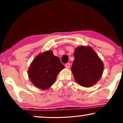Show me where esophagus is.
Returning <instances> with one entry per match:
<instances>
[{
  "mask_svg": "<svg viewBox=\"0 0 123 123\" xmlns=\"http://www.w3.org/2000/svg\"><path fill=\"white\" fill-rule=\"evenodd\" d=\"M70 64L69 63H67L66 64H65V68H66L69 69V68H70Z\"/></svg>",
  "mask_w": 123,
  "mask_h": 123,
  "instance_id": "1",
  "label": "esophagus"
}]
</instances>
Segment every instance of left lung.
<instances>
[{
	"mask_svg": "<svg viewBox=\"0 0 123 123\" xmlns=\"http://www.w3.org/2000/svg\"><path fill=\"white\" fill-rule=\"evenodd\" d=\"M71 70L77 83L85 87L95 85L101 78L104 63L93 49L80 46L75 49Z\"/></svg>",
	"mask_w": 123,
	"mask_h": 123,
	"instance_id": "8db88e82",
	"label": "left lung"
}]
</instances>
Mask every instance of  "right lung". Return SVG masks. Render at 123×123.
<instances>
[{"label": "right lung", "mask_w": 123, "mask_h": 123, "mask_svg": "<svg viewBox=\"0 0 123 123\" xmlns=\"http://www.w3.org/2000/svg\"><path fill=\"white\" fill-rule=\"evenodd\" d=\"M65 68L60 59L52 50L40 53L30 64L28 75L31 83L40 90L49 88L56 80L57 75Z\"/></svg>", "instance_id": "add662e5"}]
</instances>
